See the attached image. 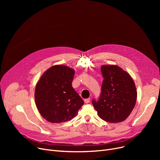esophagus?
<instances>
[{
	"mask_svg": "<svg viewBox=\"0 0 160 160\" xmlns=\"http://www.w3.org/2000/svg\"><path fill=\"white\" fill-rule=\"evenodd\" d=\"M89 101H90V98H86V99H85V100H84V102H85L86 104L89 103Z\"/></svg>",
	"mask_w": 160,
	"mask_h": 160,
	"instance_id": "34e87169",
	"label": "esophagus"
}]
</instances>
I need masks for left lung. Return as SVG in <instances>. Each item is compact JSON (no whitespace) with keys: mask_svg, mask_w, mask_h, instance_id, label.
<instances>
[{"mask_svg":"<svg viewBox=\"0 0 160 160\" xmlns=\"http://www.w3.org/2000/svg\"><path fill=\"white\" fill-rule=\"evenodd\" d=\"M101 72L104 80L101 95L92 103L98 115L111 123L124 121L136 105L137 91L131 76L115 65H103Z\"/></svg>","mask_w":160,"mask_h":160,"instance_id":"obj_1","label":"left lung"}]
</instances>
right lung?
Returning <instances> with one entry per match:
<instances>
[{"instance_id": "1", "label": "right lung", "mask_w": 160, "mask_h": 160, "mask_svg": "<svg viewBox=\"0 0 160 160\" xmlns=\"http://www.w3.org/2000/svg\"><path fill=\"white\" fill-rule=\"evenodd\" d=\"M74 70L63 65L50 67L41 75L34 93L35 102L41 116L52 123L70 121L83 104L72 87Z\"/></svg>"}]
</instances>
